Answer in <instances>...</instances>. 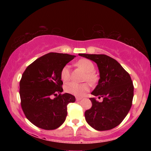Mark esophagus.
Masks as SVG:
<instances>
[{
	"instance_id": "esophagus-1",
	"label": "esophagus",
	"mask_w": 151,
	"mask_h": 151,
	"mask_svg": "<svg viewBox=\"0 0 151 151\" xmlns=\"http://www.w3.org/2000/svg\"><path fill=\"white\" fill-rule=\"evenodd\" d=\"M76 101H80V100H82L81 98H78V97H77V98H76Z\"/></svg>"
}]
</instances>
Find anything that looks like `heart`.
Masks as SVG:
<instances>
[{"instance_id":"obj_1","label":"heart","mask_w":151,"mask_h":151,"mask_svg":"<svg viewBox=\"0 0 151 151\" xmlns=\"http://www.w3.org/2000/svg\"><path fill=\"white\" fill-rule=\"evenodd\" d=\"M76 65L81 68L86 72L84 76V81H87L90 84H93L98 81V76L94 72L95 66L90 60L83 58L80 59L76 63ZM61 80L64 82H67L70 79V69L69 65L64 66L60 71ZM90 89L89 85L87 83L76 84L74 82L66 84L65 86V91L77 97H82L88 92Z\"/></svg>"}]
</instances>
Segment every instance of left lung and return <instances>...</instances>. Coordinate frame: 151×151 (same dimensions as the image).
Instances as JSON below:
<instances>
[{
  "label": "left lung",
  "instance_id": "8db88e82",
  "mask_svg": "<svg viewBox=\"0 0 151 151\" xmlns=\"http://www.w3.org/2000/svg\"><path fill=\"white\" fill-rule=\"evenodd\" d=\"M79 55L95 62L100 71L98 84L91 94L103 98L98 102L91 98V108L84 113L86 121L97 131H108L118 126L132 106L133 84L129 73L117 60L104 54Z\"/></svg>",
  "mask_w": 151,
  "mask_h": 151
}]
</instances>
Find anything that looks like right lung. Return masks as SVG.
Listing matches in <instances>:
<instances>
[{"label": "right lung", "instance_id": "obj_1", "mask_svg": "<svg viewBox=\"0 0 151 151\" xmlns=\"http://www.w3.org/2000/svg\"><path fill=\"white\" fill-rule=\"evenodd\" d=\"M75 57L67 53H49L33 62L22 73L20 104L27 118L37 127L53 130L65 121L67 105L75 102L76 98L67 93H61L63 82L60 71Z\"/></svg>", "mask_w": 151, "mask_h": 151}]
</instances>
